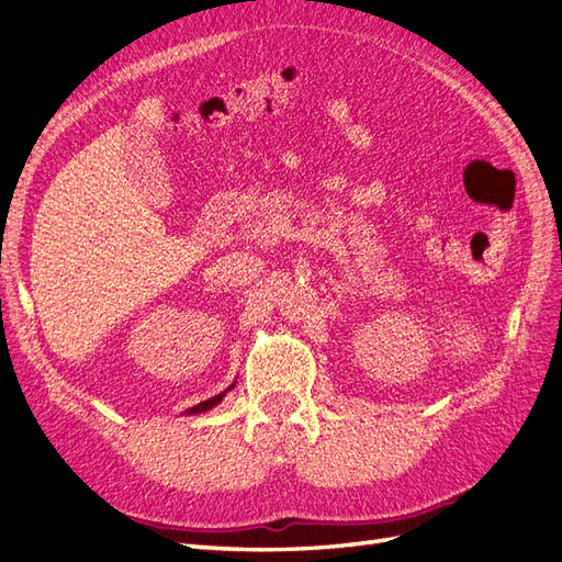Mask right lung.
I'll return each mask as SVG.
<instances>
[{
  "label": "right lung",
  "instance_id": "right-lung-1",
  "mask_svg": "<svg viewBox=\"0 0 562 562\" xmlns=\"http://www.w3.org/2000/svg\"><path fill=\"white\" fill-rule=\"evenodd\" d=\"M236 384V382H234ZM234 384H229L225 391H220V394L217 396H213V398H209V401H203V403H196L194 407H190V411H184V415H199V413H209L211 411V407H215L220 401H223L225 398V394H227V391L229 389H234Z\"/></svg>",
  "mask_w": 562,
  "mask_h": 562
}]
</instances>
